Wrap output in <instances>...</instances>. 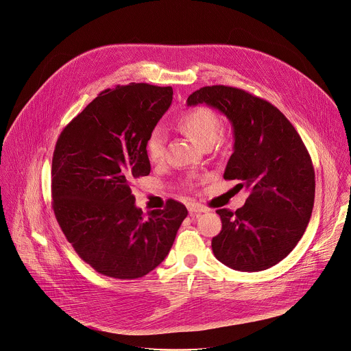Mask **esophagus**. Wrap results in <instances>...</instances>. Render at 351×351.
<instances>
[{"label":"esophagus","instance_id":"obj_1","mask_svg":"<svg viewBox=\"0 0 351 351\" xmlns=\"http://www.w3.org/2000/svg\"><path fill=\"white\" fill-rule=\"evenodd\" d=\"M187 208H189L190 215H199V213L208 212V208L204 205H199V204H189Z\"/></svg>","mask_w":351,"mask_h":351}]
</instances>
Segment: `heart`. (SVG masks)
<instances>
[{"instance_id":"heart-1","label":"heart","mask_w":351,"mask_h":351,"mask_svg":"<svg viewBox=\"0 0 351 351\" xmlns=\"http://www.w3.org/2000/svg\"><path fill=\"white\" fill-rule=\"evenodd\" d=\"M178 127L199 147L212 146L223 131L220 116L206 106H197L182 113L178 119ZM164 134L161 130L156 128L146 142V154L149 160L152 162H160L164 158Z\"/></svg>"}]
</instances>
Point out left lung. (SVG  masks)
I'll return each mask as SVG.
<instances>
[{
    "mask_svg": "<svg viewBox=\"0 0 351 351\" xmlns=\"http://www.w3.org/2000/svg\"><path fill=\"white\" fill-rule=\"evenodd\" d=\"M198 104L231 121L235 142L224 179L249 191L237 212L216 210L223 227L212 250L235 271L268 269L293 252L312 216L316 180L308 149L276 106L242 88L202 87L187 98L189 106Z\"/></svg>",
    "mask_w": 351,
    "mask_h": 351,
    "instance_id": "8db88e82",
    "label": "left lung"
}]
</instances>
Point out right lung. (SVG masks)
<instances>
[{
    "instance_id": "obj_1",
    "label": "right lung",
    "mask_w": 351,
    "mask_h": 351,
    "mask_svg": "<svg viewBox=\"0 0 351 351\" xmlns=\"http://www.w3.org/2000/svg\"><path fill=\"white\" fill-rule=\"evenodd\" d=\"M172 87L116 86L60 134L51 160L53 210L77 256L98 274L138 279L168 256L187 216L183 204L145 219L131 184L150 173L146 142L172 104Z\"/></svg>"
}]
</instances>
